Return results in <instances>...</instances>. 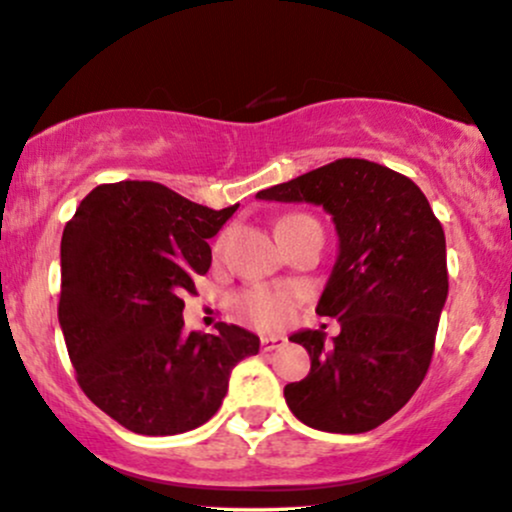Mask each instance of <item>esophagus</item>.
<instances>
[{
	"instance_id": "34e87169",
	"label": "esophagus",
	"mask_w": 512,
	"mask_h": 512,
	"mask_svg": "<svg viewBox=\"0 0 512 512\" xmlns=\"http://www.w3.org/2000/svg\"><path fill=\"white\" fill-rule=\"evenodd\" d=\"M287 339L282 337V334H263L261 337V349L263 351H275L280 349V346H285Z\"/></svg>"
}]
</instances>
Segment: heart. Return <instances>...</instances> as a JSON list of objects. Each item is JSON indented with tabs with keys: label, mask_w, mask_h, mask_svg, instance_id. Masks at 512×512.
<instances>
[{
	"label": "heart",
	"mask_w": 512,
	"mask_h": 512,
	"mask_svg": "<svg viewBox=\"0 0 512 512\" xmlns=\"http://www.w3.org/2000/svg\"><path fill=\"white\" fill-rule=\"evenodd\" d=\"M306 216H289L282 220H299ZM289 296L287 289H268V287H254L249 292L237 296V308L244 318H249L256 325H280L289 315Z\"/></svg>",
	"instance_id": "heart-1"
}]
</instances>
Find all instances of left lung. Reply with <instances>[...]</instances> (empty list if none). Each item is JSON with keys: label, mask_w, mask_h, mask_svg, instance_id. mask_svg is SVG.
Here are the masks:
<instances>
[{"label": "left lung", "mask_w": 512, "mask_h": 512, "mask_svg": "<svg viewBox=\"0 0 512 512\" xmlns=\"http://www.w3.org/2000/svg\"><path fill=\"white\" fill-rule=\"evenodd\" d=\"M256 199L306 201L334 220L339 256L318 315L342 332L301 330L289 342L311 372L285 387L292 413L313 430L361 434L406 406L432 363L449 294L444 227L406 175L365 159H339L261 189Z\"/></svg>", "instance_id": "obj_1"}]
</instances>
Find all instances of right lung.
<instances>
[{
    "instance_id": "1",
    "label": "right lung",
    "mask_w": 512,
    "mask_h": 512,
    "mask_svg": "<svg viewBox=\"0 0 512 512\" xmlns=\"http://www.w3.org/2000/svg\"><path fill=\"white\" fill-rule=\"evenodd\" d=\"M237 206L194 204L159 182L94 187L61 237L59 323L80 389L125 430L182 434L216 415L258 337L185 332L182 296L211 268L208 239Z\"/></svg>"
}]
</instances>
